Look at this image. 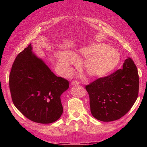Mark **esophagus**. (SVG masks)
Segmentation results:
<instances>
[{
	"instance_id": "obj_1",
	"label": "esophagus",
	"mask_w": 147,
	"mask_h": 147,
	"mask_svg": "<svg viewBox=\"0 0 147 147\" xmlns=\"http://www.w3.org/2000/svg\"><path fill=\"white\" fill-rule=\"evenodd\" d=\"M80 84V83L78 82V81H76V80H74L72 81V82H71V84L72 85H78V84Z\"/></svg>"
}]
</instances>
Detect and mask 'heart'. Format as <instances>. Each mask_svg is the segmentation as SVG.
I'll return each instance as SVG.
<instances>
[{"label":"heart","instance_id":"b5f03b06","mask_svg":"<svg viewBox=\"0 0 147 147\" xmlns=\"http://www.w3.org/2000/svg\"><path fill=\"white\" fill-rule=\"evenodd\" d=\"M77 57L84 58L82 67L90 77L101 78L112 72L120 61V55L110 45L97 43L83 47L78 49L77 54L65 51L56 54L59 70L65 75L72 70V65H77Z\"/></svg>","mask_w":147,"mask_h":147}]
</instances>
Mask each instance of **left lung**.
<instances>
[{
  "label": "left lung",
  "instance_id": "left-lung-1",
  "mask_svg": "<svg viewBox=\"0 0 147 147\" xmlns=\"http://www.w3.org/2000/svg\"><path fill=\"white\" fill-rule=\"evenodd\" d=\"M85 88L92 116L104 122L117 120L130 110L137 100L139 88L137 67L128 57L122 69L97 79Z\"/></svg>",
  "mask_w": 147,
  "mask_h": 147
}]
</instances>
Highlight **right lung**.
I'll return each mask as SVG.
<instances>
[{
	"instance_id": "right-lung-1",
	"label": "right lung",
	"mask_w": 147,
	"mask_h": 147,
	"mask_svg": "<svg viewBox=\"0 0 147 147\" xmlns=\"http://www.w3.org/2000/svg\"><path fill=\"white\" fill-rule=\"evenodd\" d=\"M32 49L30 44L12 65L9 77L12 101L31 121L51 123L63 114L61 96L69 88V81L53 74Z\"/></svg>"
}]
</instances>
